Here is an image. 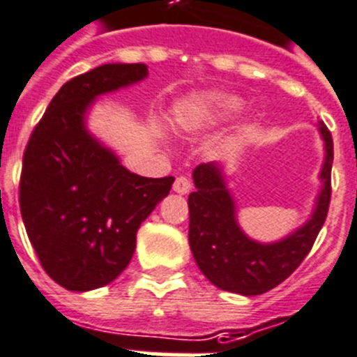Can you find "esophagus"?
<instances>
[{"mask_svg": "<svg viewBox=\"0 0 357 357\" xmlns=\"http://www.w3.org/2000/svg\"><path fill=\"white\" fill-rule=\"evenodd\" d=\"M190 190H191L190 178H185V176H176L175 182H173V191H175V193L185 195V193H190Z\"/></svg>", "mask_w": 357, "mask_h": 357, "instance_id": "1", "label": "esophagus"}]
</instances>
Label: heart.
Returning a JSON list of instances; mask_svg holds the SVG:
<instances>
[{"instance_id": "obj_1", "label": "heart", "mask_w": 357, "mask_h": 357, "mask_svg": "<svg viewBox=\"0 0 357 357\" xmlns=\"http://www.w3.org/2000/svg\"><path fill=\"white\" fill-rule=\"evenodd\" d=\"M240 106L242 100L229 93H222V91L197 93L182 102L178 108V124L188 130L209 126L234 114L236 109H240Z\"/></svg>"}]
</instances>
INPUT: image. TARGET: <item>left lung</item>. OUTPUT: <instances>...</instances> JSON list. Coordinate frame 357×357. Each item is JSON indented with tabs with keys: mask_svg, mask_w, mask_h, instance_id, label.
Segmentation results:
<instances>
[{
	"mask_svg": "<svg viewBox=\"0 0 357 357\" xmlns=\"http://www.w3.org/2000/svg\"><path fill=\"white\" fill-rule=\"evenodd\" d=\"M325 142L321 190L305 224L285 238L261 243L249 238L236 222V206L225 184L222 166L200 164L193 169L197 190L190 195V248L204 276L222 291L257 296L271 291L298 269L312 249L327 218L331 204V169L334 160L332 135L318 123Z\"/></svg>",
	"mask_w": 357,
	"mask_h": 357,
	"instance_id": "8db88e82",
	"label": "left lung"
}]
</instances>
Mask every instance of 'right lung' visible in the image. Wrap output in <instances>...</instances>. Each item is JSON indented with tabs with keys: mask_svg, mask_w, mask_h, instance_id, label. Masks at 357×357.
<instances>
[{
	"mask_svg": "<svg viewBox=\"0 0 357 357\" xmlns=\"http://www.w3.org/2000/svg\"><path fill=\"white\" fill-rule=\"evenodd\" d=\"M148 77L142 63H109L70 79L33 128L23 155L20 208L43 269L68 291H91L128 267L137 231L173 176L128 172L88 132L93 100Z\"/></svg>",
	"mask_w": 357,
	"mask_h": 357,
	"instance_id": "obj_1",
	"label": "right lung"
}]
</instances>
